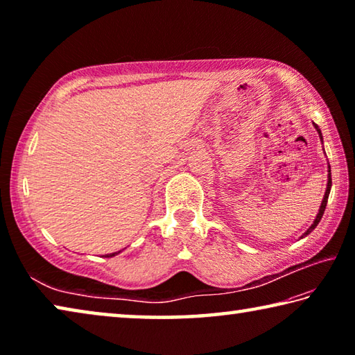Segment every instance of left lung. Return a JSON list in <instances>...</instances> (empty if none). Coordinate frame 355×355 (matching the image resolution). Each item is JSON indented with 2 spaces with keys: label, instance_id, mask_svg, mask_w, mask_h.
I'll return each mask as SVG.
<instances>
[{
  "label": "left lung",
  "instance_id": "1",
  "mask_svg": "<svg viewBox=\"0 0 355 355\" xmlns=\"http://www.w3.org/2000/svg\"><path fill=\"white\" fill-rule=\"evenodd\" d=\"M313 125H315V128H316V131H318V135H320L321 141H322V135H321V130H320V127H318L316 123H313ZM327 172H329V175H327V188H326V192H324V197H322V202H321L320 211H318L316 218H315V220H313V224H311V225L307 228V232H305L304 235L300 236V238H304V236L310 235V233L315 230L316 225L320 224V220H321V218H322V214H324V209H326V205H327V199H329V194H330V188H332V177H330V166H329V171H327Z\"/></svg>",
  "mask_w": 355,
  "mask_h": 355
}]
</instances>
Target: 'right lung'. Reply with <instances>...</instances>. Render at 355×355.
I'll list each match as a JSON object with an SVG mask.
<instances>
[{"mask_svg":"<svg viewBox=\"0 0 355 355\" xmlns=\"http://www.w3.org/2000/svg\"><path fill=\"white\" fill-rule=\"evenodd\" d=\"M120 252V250H119ZM119 252H112V254H107V255H105V258H111V257H114V255H117Z\"/></svg>","mask_w":355,"mask_h":355,"instance_id":"obj_1","label":"right lung"}]
</instances>
